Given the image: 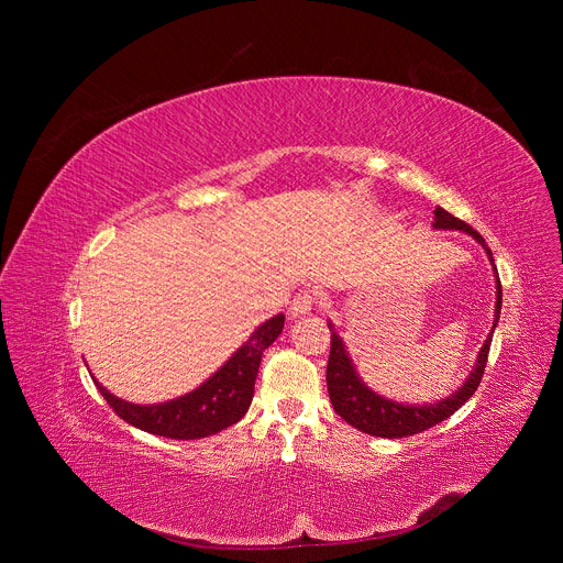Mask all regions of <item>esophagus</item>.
<instances>
[{"instance_id":"1","label":"esophagus","mask_w":563,"mask_h":563,"mask_svg":"<svg viewBox=\"0 0 563 563\" xmlns=\"http://www.w3.org/2000/svg\"><path fill=\"white\" fill-rule=\"evenodd\" d=\"M318 302V294L313 289H302L294 296L291 305H289V313L291 316H300V313H307L313 309V305Z\"/></svg>"}]
</instances>
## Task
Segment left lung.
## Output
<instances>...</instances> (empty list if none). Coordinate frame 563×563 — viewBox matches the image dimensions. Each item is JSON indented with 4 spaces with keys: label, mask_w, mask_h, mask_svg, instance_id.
I'll use <instances>...</instances> for the list:
<instances>
[{
    "label": "left lung",
    "mask_w": 563,
    "mask_h": 563,
    "mask_svg": "<svg viewBox=\"0 0 563 563\" xmlns=\"http://www.w3.org/2000/svg\"><path fill=\"white\" fill-rule=\"evenodd\" d=\"M434 229H461V231L470 233L476 243L486 247L488 256L493 258V252L488 250L486 240L481 238V233H476L470 224H465L463 220L448 213L443 207L434 209ZM499 313H501V280L497 276V309H495L493 328H497V323H499ZM330 330H332V323H330ZM490 345H493V334L486 339L484 347H481L476 367L472 369V374L467 376V380L463 383V387L459 391L439 400V404L417 408V406L394 404V400H387V398L374 394L372 389H367L361 383V378L356 376L354 365L343 347V341L332 330V347H330V361H328L330 400H332L336 415L343 421H347L352 428H356L365 434L380 437V439H404V437L419 434V432L445 421L448 417H452L476 391L481 376H484V372H486Z\"/></svg>",
    "instance_id": "left-lung-1"
}]
</instances>
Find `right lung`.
Returning <instances> with one entry per match:
<instances>
[{
    "label": "right lung",
    "instance_id": "right-lung-1",
    "mask_svg": "<svg viewBox=\"0 0 563 563\" xmlns=\"http://www.w3.org/2000/svg\"><path fill=\"white\" fill-rule=\"evenodd\" d=\"M283 325V313L267 320L207 383L169 404L133 406L107 391L98 380L96 385L113 412L126 423L167 439H202L245 417L254 398L261 356L278 339Z\"/></svg>",
    "mask_w": 563,
    "mask_h": 563
}]
</instances>
